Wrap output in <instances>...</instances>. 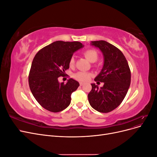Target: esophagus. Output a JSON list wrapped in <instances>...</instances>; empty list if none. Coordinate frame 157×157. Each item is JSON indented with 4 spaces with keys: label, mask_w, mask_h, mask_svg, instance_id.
Returning a JSON list of instances; mask_svg holds the SVG:
<instances>
[{
    "label": "esophagus",
    "mask_w": 157,
    "mask_h": 157,
    "mask_svg": "<svg viewBox=\"0 0 157 157\" xmlns=\"http://www.w3.org/2000/svg\"><path fill=\"white\" fill-rule=\"evenodd\" d=\"M80 86H83V85H84V83L83 82H80Z\"/></svg>",
    "instance_id": "1"
}]
</instances>
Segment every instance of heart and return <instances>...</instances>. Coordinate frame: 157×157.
Returning <instances> with one entry per match:
<instances>
[{"label": "heart", "mask_w": 157, "mask_h": 157, "mask_svg": "<svg viewBox=\"0 0 157 157\" xmlns=\"http://www.w3.org/2000/svg\"><path fill=\"white\" fill-rule=\"evenodd\" d=\"M83 54L85 58H86L90 62H92V63L96 62L98 59V52L94 49H89L84 51ZM74 63H75V58L74 57H72L70 59L69 65L71 66H73ZM90 76H91V75L88 73L81 72V71H80V72H78L74 75V77L76 80H78L80 82H86L90 79Z\"/></svg>", "instance_id": "heart-1"}]
</instances>
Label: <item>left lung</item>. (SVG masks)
Masks as SVG:
<instances>
[{
    "label": "left lung",
    "mask_w": 157,
    "mask_h": 157,
    "mask_svg": "<svg viewBox=\"0 0 157 157\" xmlns=\"http://www.w3.org/2000/svg\"><path fill=\"white\" fill-rule=\"evenodd\" d=\"M90 44L103 54V68L94 80L104 84L99 88L94 83L91 84L88 101L95 110L109 113L116 109L125 98L131 82L130 69L125 56L115 46L105 40L92 41Z\"/></svg>",
    "instance_id": "obj_1"
}]
</instances>
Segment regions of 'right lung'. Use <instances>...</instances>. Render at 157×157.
I'll use <instances>...</instances> for the list:
<instances>
[{
	"label": "right lung",
	"instance_id": "1",
	"mask_svg": "<svg viewBox=\"0 0 157 157\" xmlns=\"http://www.w3.org/2000/svg\"><path fill=\"white\" fill-rule=\"evenodd\" d=\"M83 46L78 41L58 40L44 47L35 55L29 72V88L38 103L46 110L57 113L69 105L71 94L80 84L73 78L66 84L60 83L58 77L64 76L73 53Z\"/></svg>",
	"mask_w": 157,
	"mask_h": 157
}]
</instances>
